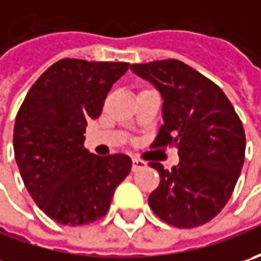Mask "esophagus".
<instances>
[{
  "label": "esophagus",
  "mask_w": 261,
  "mask_h": 261,
  "mask_svg": "<svg viewBox=\"0 0 261 261\" xmlns=\"http://www.w3.org/2000/svg\"><path fill=\"white\" fill-rule=\"evenodd\" d=\"M132 163H134V164H132V170H134V171H138V170H141V168H144V167L146 166L145 161H144V160H139V158H134Z\"/></svg>",
  "instance_id": "obj_1"
}]
</instances>
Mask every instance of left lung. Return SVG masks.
<instances>
[{"label": "left lung", "mask_w": 261, "mask_h": 261, "mask_svg": "<svg viewBox=\"0 0 261 261\" xmlns=\"http://www.w3.org/2000/svg\"><path fill=\"white\" fill-rule=\"evenodd\" d=\"M130 69L152 83L164 100V123L151 148L175 146L180 156L171 170L149 163L160 173L149 206L170 225H203L234 192L246 155L243 123L225 93L181 61L134 64Z\"/></svg>", "instance_id": "left-lung-1"}]
</instances>
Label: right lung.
Masks as SVG:
<instances>
[{
  "mask_svg": "<svg viewBox=\"0 0 261 261\" xmlns=\"http://www.w3.org/2000/svg\"><path fill=\"white\" fill-rule=\"evenodd\" d=\"M127 62L61 59L29 90L14 123V156L25 189L62 225H86L107 214L129 174L125 154L98 156L86 146V126L103 112L107 93Z\"/></svg>",
  "mask_w": 261,
  "mask_h": 261,
  "instance_id": "right-lung-1",
  "label": "right lung"
}]
</instances>
